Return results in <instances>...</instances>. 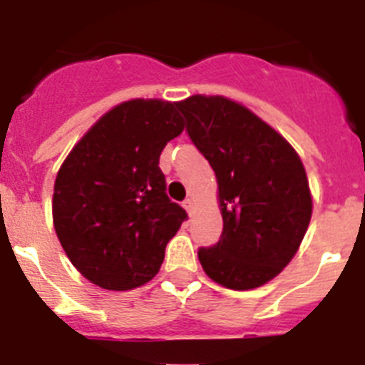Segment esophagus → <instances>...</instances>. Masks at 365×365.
<instances>
[{
  "label": "esophagus",
  "mask_w": 365,
  "mask_h": 365,
  "mask_svg": "<svg viewBox=\"0 0 365 365\" xmlns=\"http://www.w3.org/2000/svg\"><path fill=\"white\" fill-rule=\"evenodd\" d=\"M182 206H185L188 214H192V212H193V199H185Z\"/></svg>",
  "instance_id": "esophagus-1"
}]
</instances>
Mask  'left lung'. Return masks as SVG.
<instances>
[{
  "instance_id": "1",
  "label": "left lung",
  "mask_w": 365,
  "mask_h": 365,
  "mask_svg": "<svg viewBox=\"0 0 365 365\" xmlns=\"http://www.w3.org/2000/svg\"><path fill=\"white\" fill-rule=\"evenodd\" d=\"M177 108L217 177L222 232L197 250L202 269L227 289L261 287L292 259L311 221L302 160L282 135L225 96L195 95Z\"/></svg>"
}]
</instances>
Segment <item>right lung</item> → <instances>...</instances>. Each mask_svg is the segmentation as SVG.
<instances>
[{
	"mask_svg": "<svg viewBox=\"0 0 365 365\" xmlns=\"http://www.w3.org/2000/svg\"><path fill=\"white\" fill-rule=\"evenodd\" d=\"M177 104L130 100L106 113L56 175L54 230L89 282L130 291L159 272L185 208L166 193L160 151L182 133Z\"/></svg>",
	"mask_w": 365,
	"mask_h": 365,
	"instance_id": "right-lung-1",
	"label": "right lung"
}]
</instances>
